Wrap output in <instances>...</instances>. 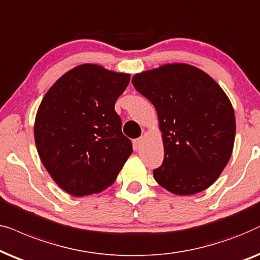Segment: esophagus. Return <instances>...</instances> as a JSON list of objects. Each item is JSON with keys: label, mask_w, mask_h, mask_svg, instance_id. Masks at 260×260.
Masks as SVG:
<instances>
[{"label": "esophagus", "mask_w": 260, "mask_h": 260, "mask_svg": "<svg viewBox=\"0 0 260 260\" xmlns=\"http://www.w3.org/2000/svg\"><path fill=\"white\" fill-rule=\"evenodd\" d=\"M143 143H144V137H140V138H138V139L133 140L134 148H136V150H139V148L141 147V145H143Z\"/></svg>", "instance_id": "1"}]
</instances>
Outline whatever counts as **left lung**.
<instances>
[{
  "label": "left lung",
  "instance_id": "8db88e82",
  "mask_svg": "<svg viewBox=\"0 0 260 260\" xmlns=\"http://www.w3.org/2000/svg\"><path fill=\"white\" fill-rule=\"evenodd\" d=\"M154 106L164 143V160L153 170L159 185L176 195L209 188L230 160L235 116L214 79L188 64H166L132 78Z\"/></svg>",
  "mask_w": 260,
  "mask_h": 260
}]
</instances>
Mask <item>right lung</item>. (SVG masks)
Returning <instances> with one entry per match:
<instances>
[{
	"instance_id": "add662e5",
	"label": "right lung",
	"mask_w": 260,
	"mask_h": 260,
	"mask_svg": "<svg viewBox=\"0 0 260 260\" xmlns=\"http://www.w3.org/2000/svg\"><path fill=\"white\" fill-rule=\"evenodd\" d=\"M129 75L94 64L76 67L44 96L36 116L38 153L53 181L72 196L101 192L132 153L114 106Z\"/></svg>"
}]
</instances>
